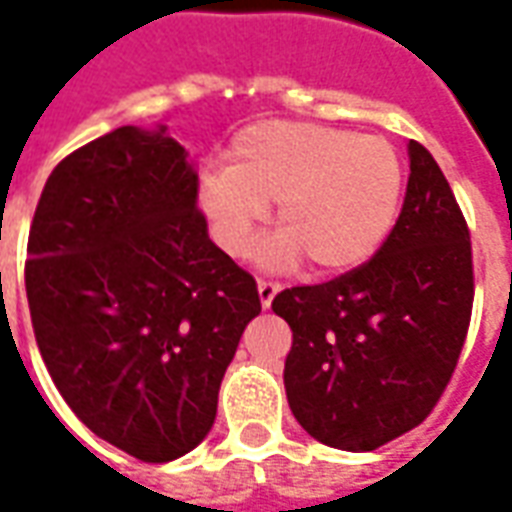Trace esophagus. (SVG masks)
Segmentation results:
<instances>
[{
  "label": "esophagus",
  "mask_w": 512,
  "mask_h": 512,
  "mask_svg": "<svg viewBox=\"0 0 512 512\" xmlns=\"http://www.w3.org/2000/svg\"><path fill=\"white\" fill-rule=\"evenodd\" d=\"M279 293V282H268V279H257V296H260V304H263V310L271 307V301Z\"/></svg>",
  "instance_id": "esophagus-1"
}]
</instances>
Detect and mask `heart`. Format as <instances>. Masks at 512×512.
I'll list each match as a JSON object with an SVG mask.
<instances>
[{"mask_svg": "<svg viewBox=\"0 0 512 512\" xmlns=\"http://www.w3.org/2000/svg\"><path fill=\"white\" fill-rule=\"evenodd\" d=\"M403 161L384 136L315 123H257L235 134L227 167L205 175L197 205L216 246L230 257L252 249L277 202L282 233L271 266L301 255L321 274L365 266L392 233L403 202Z\"/></svg>", "mask_w": 512, "mask_h": 512, "instance_id": "obj_1", "label": "heart"}]
</instances>
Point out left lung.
<instances>
[{
  "instance_id": "1",
  "label": "left lung",
  "mask_w": 512,
  "mask_h": 512,
  "mask_svg": "<svg viewBox=\"0 0 512 512\" xmlns=\"http://www.w3.org/2000/svg\"><path fill=\"white\" fill-rule=\"evenodd\" d=\"M392 233L365 266L274 296L293 345L285 392L312 439L370 452L417 428L450 384L474 301L472 241L419 142Z\"/></svg>"
}]
</instances>
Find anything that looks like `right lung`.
I'll return each instance as SVG.
<instances>
[{
    "label": "right lung",
    "mask_w": 512,
    "mask_h": 512,
    "mask_svg": "<svg viewBox=\"0 0 512 512\" xmlns=\"http://www.w3.org/2000/svg\"><path fill=\"white\" fill-rule=\"evenodd\" d=\"M186 156L164 126L115 128L54 167L29 227V315L51 381L98 439L145 463L208 436L260 315L255 277L208 238Z\"/></svg>",
    "instance_id": "right-lung-1"
}]
</instances>
